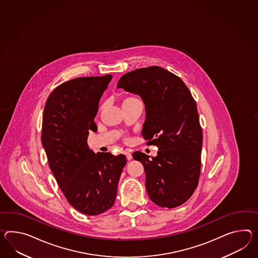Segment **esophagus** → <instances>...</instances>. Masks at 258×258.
Segmentation results:
<instances>
[{
  "instance_id": "34e87169",
  "label": "esophagus",
  "mask_w": 258,
  "mask_h": 258,
  "mask_svg": "<svg viewBox=\"0 0 258 258\" xmlns=\"http://www.w3.org/2000/svg\"><path fill=\"white\" fill-rule=\"evenodd\" d=\"M124 154L126 155V159H127V160H131V159H132V153L130 152V150L126 149V150L124 151Z\"/></svg>"
}]
</instances>
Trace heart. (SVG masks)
Listing matches in <instances>:
<instances>
[{"label": "heart", "mask_w": 258, "mask_h": 258, "mask_svg": "<svg viewBox=\"0 0 258 258\" xmlns=\"http://www.w3.org/2000/svg\"><path fill=\"white\" fill-rule=\"evenodd\" d=\"M127 99H128V98H127Z\"/></svg>", "instance_id": "1"}]
</instances>
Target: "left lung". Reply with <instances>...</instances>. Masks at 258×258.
Masks as SVG:
<instances>
[{
  "label": "left lung",
  "instance_id": "left-lung-1",
  "mask_svg": "<svg viewBox=\"0 0 258 258\" xmlns=\"http://www.w3.org/2000/svg\"><path fill=\"white\" fill-rule=\"evenodd\" d=\"M117 88L139 95L145 103L142 134L157 145L156 157L136 151L144 165L150 200L162 208L182 205L193 195L200 179L202 132L192 95L180 77L158 66L127 73Z\"/></svg>",
  "mask_w": 258,
  "mask_h": 258
}]
</instances>
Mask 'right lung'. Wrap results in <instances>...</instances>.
Instances as JSON below:
<instances>
[{
    "mask_svg": "<svg viewBox=\"0 0 258 258\" xmlns=\"http://www.w3.org/2000/svg\"><path fill=\"white\" fill-rule=\"evenodd\" d=\"M111 75L78 77L52 91L44 105L42 145L50 170L67 201L87 215L113 207L124 155L89 150V132H96L99 101Z\"/></svg>",
    "mask_w": 258,
    "mask_h": 258,
    "instance_id": "add662e5",
    "label": "right lung"
}]
</instances>
